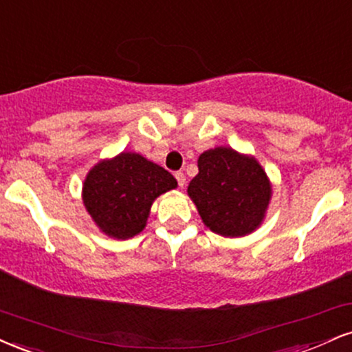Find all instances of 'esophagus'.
Wrapping results in <instances>:
<instances>
[{"label":"esophagus","instance_id":"esophagus-1","mask_svg":"<svg viewBox=\"0 0 352 352\" xmlns=\"http://www.w3.org/2000/svg\"><path fill=\"white\" fill-rule=\"evenodd\" d=\"M175 177H176L177 184H179V188H184V186H186V176H184V173H181V171L175 173Z\"/></svg>","mask_w":352,"mask_h":352}]
</instances>
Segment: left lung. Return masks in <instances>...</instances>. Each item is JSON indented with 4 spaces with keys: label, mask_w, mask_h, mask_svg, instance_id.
Instances as JSON below:
<instances>
[{
    "label": "left lung",
    "mask_w": 352,
    "mask_h": 352,
    "mask_svg": "<svg viewBox=\"0 0 352 352\" xmlns=\"http://www.w3.org/2000/svg\"><path fill=\"white\" fill-rule=\"evenodd\" d=\"M197 168L188 194L202 222L224 237L254 232L272 197L270 181L258 161L229 146H217L202 153Z\"/></svg>",
    "instance_id": "obj_1"
}]
</instances>
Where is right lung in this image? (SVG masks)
Here are the masks:
<instances>
[{
  "label": "right lung",
  "instance_id": "obj_1",
  "mask_svg": "<svg viewBox=\"0 0 352 352\" xmlns=\"http://www.w3.org/2000/svg\"><path fill=\"white\" fill-rule=\"evenodd\" d=\"M176 186L164 168L138 153L123 151L90 169L82 199L103 234L125 241L144 229L153 201Z\"/></svg>",
  "mask_w": 352,
  "mask_h": 352
}]
</instances>
